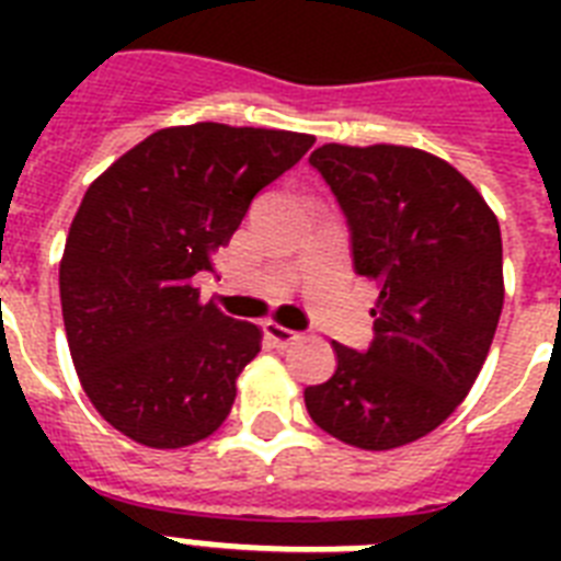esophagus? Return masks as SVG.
I'll list each match as a JSON object with an SVG mask.
<instances>
[{"label": "esophagus", "mask_w": 561, "mask_h": 561, "mask_svg": "<svg viewBox=\"0 0 561 561\" xmlns=\"http://www.w3.org/2000/svg\"><path fill=\"white\" fill-rule=\"evenodd\" d=\"M299 178H302V186L311 188V192H314V188H323L320 186V178H317L314 171H308V165H302V169H299Z\"/></svg>", "instance_id": "obj_1"}]
</instances>
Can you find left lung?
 <instances>
[{"label":"left lung","mask_w":561,"mask_h":561,"mask_svg":"<svg viewBox=\"0 0 561 561\" xmlns=\"http://www.w3.org/2000/svg\"><path fill=\"white\" fill-rule=\"evenodd\" d=\"M294 136L201 122L148 136L101 174L66 238L60 306L101 416L148 448L215 434L262 350L241 299L201 290L250 203L302 153Z\"/></svg>","instance_id":"8db88e82"}]
</instances>
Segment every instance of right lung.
Here are the masks:
<instances>
[{"label":"right lung","mask_w":561,"mask_h":561,"mask_svg":"<svg viewBox=\"0 0 561 561\" xmlns=\"http://www.w3.org/2000/svg\"><path fill=\"white\" fill-rule=\"evenodd\" d=\"M373 282V329L334 343L337 367L306 390L325 434L387 451L431 434L469 396L504 308L501 227L474 188L413 148L325 145L311 153Z\"/></svg>","instance_id":"add662e5"}]
</instances>
